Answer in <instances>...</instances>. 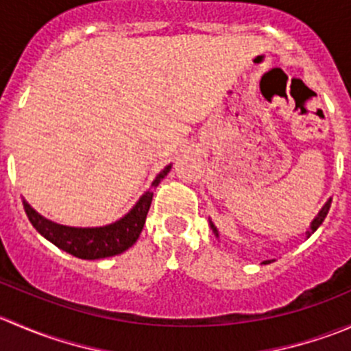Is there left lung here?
Masks as SVG:
<instances>
[{
	"label": "left lung",
	"mask_w": 351,
	"mask_h": 351,
	"mask_svg": "<svg viewBox=\"0 0 351 351\" xmlns=\"http://www.w3.org/2000/svg\"><path fill=\"white\" fill-rule=\"evenodd\" d=\"M329 207H331V200H328V202H326V205H324V207L321 208V212H319V214H317V217L314 219V221H313V224H311V229H309V231L306 232L307 238H309V236L313 234V232L316 231V229L319 228L321 224H323V221H324V219H326V215H328V212H329ZM210 226H212V229H214L215 236H219V234H217V229L214 228V224H212V222H210ZM265 263H267V261H265Z\"/></svg>",
	"instance_id": "left-lung-1"
}]
</instances>
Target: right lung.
<instances>
[{"mask_svg": "<svg viewBox=\"0 0 351 351\" xmlns=\"http://www.w3.org/2000/svg\"><path fill=\"white\" fill-rule=\"evenodd\" d=\"M171 166H166L153 182V186L158 185ZM151 202H153V192H146L136 207L129 212L123 219L105 226V228H67V226L56 224L38 215L27 202L23 200L25 214L35 229L49 239L52 244L61 247L66 253L81 260H100V258L115 256L129 250L139 238L141 231L146 222L147 212H149Z\"/></svg>", "mask_w": 351, "mask_h": 351, "instance_id": "add662e5", "label": "right lung"}]
</instances>
